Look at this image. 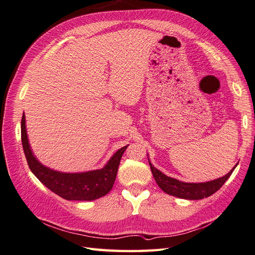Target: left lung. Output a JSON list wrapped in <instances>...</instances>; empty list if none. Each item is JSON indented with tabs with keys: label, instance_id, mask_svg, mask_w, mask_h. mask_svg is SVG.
Listing matches in <instances>:
<instances>
[{
	"label": "left lung",
	"instance_id": "1",
	"mask_svg": "<svg viewBox=\"0 0 255 255\" xmlns=\"http://www.w3.org/2000/svg\"><path fill=\"white\" fill-rule=\"evenodd\" d=\"M149 164H150L151 171L154 179H155L157 185L160 187L161 190L165 191L168 195H171L181 199H187V200H200L215 194V192L218 189H220L222 185L226 183V181L231 176L235 167L237 166L236 164V166L228 174H226L222 177H219V179H216L214 181L205 182V183H185L176 179H173V177L167 176L166 174L159 171L158 169L154 167L150 161Z\"/></svg>",
	"mask_w": 255,
	"mask_h": 255
}]
</instances>
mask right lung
Wrapping results in <instances>:
<instances>
[{
	"instance_id": "add662e5",
	"label": "right lung",
	"mask_w": 255,
	"mask_h": 255,
	"mask_svg": "<svg viewBox=\"0 0 255 255\" xmlns=\"http://www.w3.org/2000/svg\"><path fill=\"white\" fill-rule=\"evenodd\" d=\"M21 139L28 167L37 179L54 194L75 201H92L109 194L117 176L120 159L128 145L116 152L102 169L81 173H65L43 166L34 156L27 139L24 114L21 120Z\"/></svg>"
}]
</instances>
